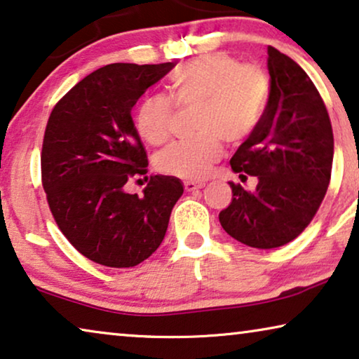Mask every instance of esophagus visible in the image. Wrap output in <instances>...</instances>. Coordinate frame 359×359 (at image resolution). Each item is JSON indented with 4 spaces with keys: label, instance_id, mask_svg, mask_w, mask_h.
Here are the masks:
<instances>
[{
    "label": "esophagus",
    "instance_id": "esophagus-1",
    "mask_svg": "<svg viewBox=\"0 0 359 359\" xmlns=\"http://www.w3.org/2000/svg\"><path fill=\"white\" fill-rule=\"evenodd\" d=\"M204 184H205V183H202V181H184V183H183L184 189L188 191V192L196 191V189H201Z\"/></svg>",
    "mask_w": 359,
    "mask_h": 359
}]
</instances>
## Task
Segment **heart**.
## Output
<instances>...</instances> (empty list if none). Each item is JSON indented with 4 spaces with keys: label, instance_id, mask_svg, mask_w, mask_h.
Wrapping results in <instances>:
<instances>
[{
    "label": "heart",
    "instance_id": "b5f03b06",
    "mask_svg": "<svg viewBox=\"0 0 359 359\" xmlns=\"http://www.w3.org/2000/svg\"><path fill=\"white\" fill-rule=\"evenodd\" d=\"M171 98L145 97L134 116L139 137L150 145L167 142L176 107H192L191 137L170 144L155 158L165 175L199 180L220 158L223 139L238 144L251 136L267 105L270 82L262 67L241 65L235 56L217 51L191 60L170 77Z\"/></svg>",
    "mask_w": 359,
    "mask_h": 359
}]
</instances>
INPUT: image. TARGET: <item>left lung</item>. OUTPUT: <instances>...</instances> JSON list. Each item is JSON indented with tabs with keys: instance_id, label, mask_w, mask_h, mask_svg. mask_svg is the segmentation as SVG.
<instances>
[{
	"instance_id": "obj_1",
	"label": "left lung",
	"mask_w": 359,
	"mask_h": 359,
	"mask_svg": "<svg viewBox=\"0 0 359 359\" xmlns=\"http://www.w3.org/2000/svg\"><path fill=\"white\" fill-rule=\"evenodd\" d=\"M270 95L256 129L230 160L254 191L230 183L220 212L228 235L257 249L283 246L313 222L330 183L334 133L325 103L303 67L269 46Z\"/></svg>"
}]
</instances>
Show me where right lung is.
<instances>
[{
    "mask_svg": "<svg viewBox=\"0 0 359 359\" xmlns=\"http://www.w3.org/2000/svg\"><path fill=\"white\" fill-rule=\"evenodd\" d=\"M173 67L103 66L50 113L40 155L46 202L67 241L100 266L134 267L152 256L183 194L175 176L147 178V154L131 118L139 97ZM141 175L144 196L128 195L123 184Z\"/></svg>",
    "mask_w": 359,
    "mask_h": 359,
    "instance_id": "right-lung-1",
    "label": "right lung"
}]
</instances>
